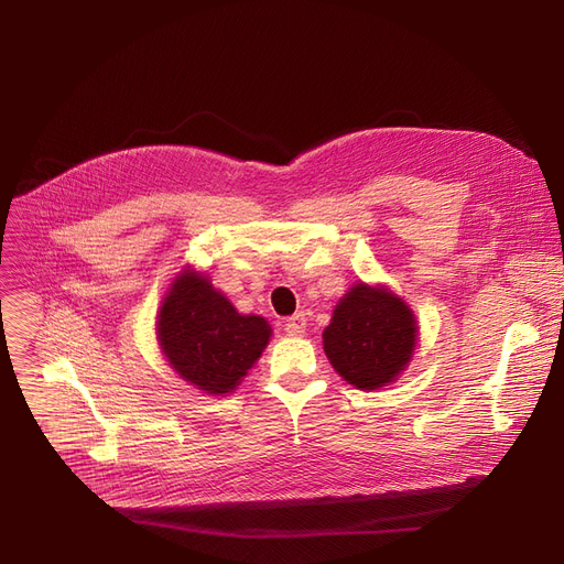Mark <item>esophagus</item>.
Segmentation results:
<instances>
[{
	"mask_svg": "<svg viewBox=\"0 0 564 564\" xmlns=\"http://www.w3.org/2000/svg\"><path fill=\"white\" fill-rule=\"evenodd\" d=\"M285 332H288L290 336H302V334L306 332V317H304L302 313L288 317V319H285Z\"/></svg>",
	"mask_w": 564,
	"mask_h": 564,
	"instance_id": "esophagus-1",
	"label": "esophagus"
}]
</instances>
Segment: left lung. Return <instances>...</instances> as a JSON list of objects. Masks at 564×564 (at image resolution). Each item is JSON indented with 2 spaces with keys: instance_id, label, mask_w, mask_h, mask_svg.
Listing matches in <instances>:
<instances>
[{
  "instance_id": "obj_1",
  "label": "left lung",
  "mask_w": 564,
  "mask_h": 564,
  "mask_svg": "<svg viewBox=\"0 0 564 564\" xmlns=\"http://www.w3.org/2000/svg\"><path fill=\"white\" fill-rule=\"evenodd\" d=\"M324 351L336 372L357 389L387 387L416 347V319L393 292L354 285L322 334Z\"/></svg>"
}]
</instances>
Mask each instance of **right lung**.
Here are the masks:
<instances>
[{
    "instance_id": "add662e5",
    "label": "right lung",
    "mask_w": 564,
    "mask_h": 564,
    "mask_svg": "<svg viewBox=\"0 0 564 564\" xmlns=\"http://www.w3.org/2000/svg\"><path fill=\"white\" fill-rule=\"evenodd\" d=\"M272 329L260 315H240L196 272L177 276L158 315L164 357L205 393H230L262 354Z\"/></svg>"
}]
</instances>
